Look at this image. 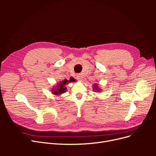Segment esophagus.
I'll return each instance as SVG.
<instances>
[{
	"instance_id": "esophagus-1",
	"label": "esophagus",
	"mask_w": 156,
	"mask_h": 156,
	"mask_svg": "<svg viewBox=\"0 0 156 156\" xmlns=\"http://www.w3.org/2000/svg\"><path fill=\"white\" fill-rule=\"evenodd\" d=\"M76 79L80 81H81L83 80V76L81 75H80V74H78V75H76Z\"/></svg>"
}]
</instances>
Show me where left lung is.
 Here are the masks:
<instances>
[{
  "mask_svg": "<svg viewBox=\"0 0 156 156\" xmlns=\"http://www.w3.org/2000/svg\"><path fill=\"white\" fill-rule=\"evenodd\" d=\"M93 89H94V91H95L97 92H100L101 91V88L99 87V85H98L97 83L93 85Z\"/></svg>",
  "mask_w": 156,
  "mask_h": 156,
  "instance_id": "left-lung-1",
  "label": "left lung"
}]
</instances>
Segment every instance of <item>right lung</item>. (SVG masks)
Returning a JSON list of instances; mask_svg holds the SVG:
<instances>
[{"label": "right lung", "instance_id": "1", "mask_svg": "<svg viewBox=\"0 0 156 156\" xmlns=\"http://www.w3.org/2000/svg\"><path fill=\"white\" fill-rule=\"evenodd\" d=\"M75 79L71 78L69 80L65 79L61 81H59V83H57V85H55L53 88L51 89L52 93L56 95H60L66 91V84L69 83V82H74L75 81Z\"/></svg>", "mask_w": 156, "mask_h": 156}]
</instances>
